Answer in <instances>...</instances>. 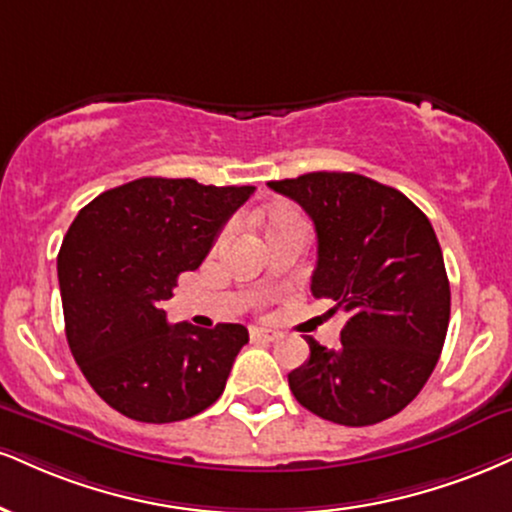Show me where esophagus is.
<instances>
[{"label":"esophagus","instance_id":"34e87169","mask_svg":"<svg viewBox=\"0 0 512 512\" xmlns=\"http://www.w3.org/2000/svg\"><path fill=\"white\" fill-rule=\"evenodd\" d=\"M279 336H281L279 331L260 329V326H252V329H250V338H252V341H267V343H272V341H276V338H279Z\"/></svg>","mask_w":512,"mask_h":512}]
</instances>
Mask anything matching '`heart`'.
I'll use <instances>...</instances> for the list:
<instances>
[{
	"mask_svg": "<svg viewBox=\"0 0 512 512\" xmlns=\"http://www.w3.org/2000/svg\"><path fill=\"white\" fill-rule=\"evenodd\" d=\"M298 221H300L298 214H293V212H286V209H283V212H276V214H272V217H269L267 226H264V231H267V233H272V231H276V229H283V226L298 224Z\"/></svg>",
	"mask_w": 512,
	"mask_h": 512,
	"instance_id": "1",
	"label": "heart"
}]
</instances>
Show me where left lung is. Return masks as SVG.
Masks as SVG:
<instances>
[{
    "instance_id": "1",
    "label": "left lung",
    "mask_w": 512,
    "mask_h": 512,
    "mask_svg": "<svg viewBox=\"0 0 512 512\" xmlns=\"http://www.w3.org/2000/svg\"><path fill=\"white\" fill-rule=\"evenodd\" d=\"M269 188L315 221L312 295L348 315L336 350L305 336L310 357L288 374L295 400L346 427L389 420L432 377L451 319L432 224L400 190L350 171H312Z\"/></svg>"
}]
</instances>
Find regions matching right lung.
Instances as JSON below:
<instances>
[{
	"label": "right lung",
	"instance_id": "add662e5",
	"mask_svg": "<svg viewBox=\"0 0 512 512\" xmlns=\"http://www.w3.org/2000/svg\"><path fill=\"white\" fill-rule=\"evenodd\" d=\"M255 193L145 176L78 212L57 257L69 348L104 403L138 422L188 420L224 393L243 324L171 326L162 310Z\"/></svg>",
	"mask_w": 512,
	"mask_h": 512
}]
</instances>
